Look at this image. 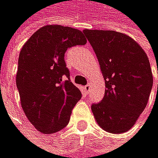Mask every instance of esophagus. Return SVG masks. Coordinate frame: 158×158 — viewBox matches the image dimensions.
I'll return each mask as SVG.
<instances>
[{
  "label": "esophagus",
  "mask_w": 158,
  "mask_h": 158,
  "mask_svg": "<svg viewBox=\"0 0 158 158\" xmlns=\"http://www.w3.org/2000/svg\"><path fill=\"white\" fill-rule=\"evenodd\" d=\"M83 89H84V91H85V93H88L89 90H90V84H86V85L83 87Z\"/></svg>",
  "instance_id": "34e87169"
}]
</instances>
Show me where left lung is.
Masks as SVG:
<instances>
[{"label":"left lung","mask_w":158,"mask_h":158,"mask_svg":"<svg viewBox=\"0 0 158 158\" xmlns=\"http://www.w3.org/2000/svg\"><path fill=\"white\" fill-rule=\"evenodd\" d=\"M83 34L98 59L106 85L102 101L91 106L94 118L107 132H126L149 101L152 87L149 58L125 34L88 29Z\"/></svg>","instance_id":"8db88e82"}]
</instances>
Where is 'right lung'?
Wrapping results in <instances>:
<instances>
[{
    "instance_id": "add662e5",
    "label": "right lung",
    "mask_w": 158,
    "mask_h": 158,
    "mask_svg": "<svg viewBox=\"0 0 158 158\" xmlns=\"http://www.w3.org/2000/svg\"><path fill=\"white\" fill-rule=\"evenodd\" d=\"M86 44L81 31L46 25L35 32L18 58L16 85L22 109L40 132L62 130L81 92L70 80L64 55L68 48Z\"/></svg>"
}]
</instances>
